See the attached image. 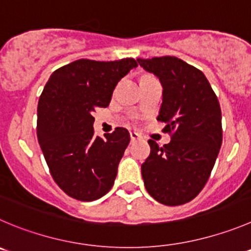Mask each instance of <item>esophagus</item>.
<instances>
[{"instance_id": "obj_1", "label": "esophagus", "mask_w": 251, "mask_h": 251, "mask_svg": "<svg viewBox=\"0 0 251 251\" xmlns=\"http://www.w3.org/2000/svg\"><path fill=\"white\" fill-rule=\"evenodd\" d=\"M129 134H130V139H132V142H134V140L139 139V138H140V135L138 134V133H135V132H130Z\"/></svg>"}]
</instances>
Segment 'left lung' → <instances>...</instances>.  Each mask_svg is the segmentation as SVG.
I'll use <instances>...</instances> for the list:
<instances>
[{
	"label": "left lung",
	"instance_id": "8db88e82",
	"mask_svg": "<svg viewBox=\"0 0 251 251\" xmlns=\"http://www.w3.org/2000/svg\"><path fill=\"white\" fill-rule=\"evenodd\" d=\"M157 76L163 103L157 121L166 123L169 144L150 139V154L142 165L144 186L166 206L187 203L208 181L222 145V112L218 99L201 70L176 56L138 59Z\"/></svg>",
	"mask_w": 251,
	"mask_h": 251
}]
</instances>
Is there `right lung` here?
I'll use <instances>...</instances> for the list:
<instances>
[{"label": "right lung", "instance_id": "right-lung-1", "mask_svg": "<svg viewBox=\"0 0 251 251\" xmlns=\"http://www.w3.org/2000/svg\"><path fill=\"white\" fill-rule=\"evenodd\" d=\"M134 59H80L55 70L38 102L37 137L52 178L68 196L95 201L112 188L130 135L116 128L95 137L92 116L107 107L122 77L137 68Z\"/></svg>", "mask_w": 251, "mask_h": 251}]
</instances>
